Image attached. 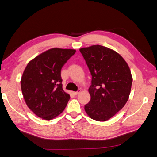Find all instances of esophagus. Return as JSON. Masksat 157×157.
Instances as JSON below:
<instances>
[{
	"label": "esophagus",
	"instance_id": "esophagus-1",
	"mask_svg": "<svg viewBox=\"0 0 157 157\" xmlns=\"http://www.w3.org/2000/svg\"><path fill=\"white\" fill-rule=\"evenodd\" d=\"M80 92H81V90H78L77 92H73V94L75 95V96H77V95H78Z\"/></svg>",
	"mask_w": 157,
	"mask_h": 157
}]
</instances>
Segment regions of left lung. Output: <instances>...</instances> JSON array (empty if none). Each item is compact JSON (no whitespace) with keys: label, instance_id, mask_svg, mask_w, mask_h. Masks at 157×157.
<instances>
[{"label":"left lung","instance_id":"obj_1","mask_svg":"<svg viewBox=\"0 0 157 157\" xmlns=\"http://www.w3.org/2000/svg\"><path fill=\"white\" fill-rule=\"evenodd\" d=\"M92 75L91 99L84 110L92 119L106 121L125 105L131 91L129 66L117 52L101 45L80 50Z\"/></svg>","mask_w":157,"mask_h":157}]
</instances>
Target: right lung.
<instances>
[{"label": "right lung", "mask_w": 157, "mask_h": 157, "mask_svg": "<svg viewBox=\"0 0 157 157\" xmlns=\"http://www.w3.org/2000/svg\"><path fill=\"white\" fill-rule=\"evenodd\" d=\"M75 52L74 49H49L31 60L23 71L21 88L25 101L42 119H53L67 106L70 96L62 88L61 70Z\"/></svg>", "instance_id": "add662e5"}]
</instances>
